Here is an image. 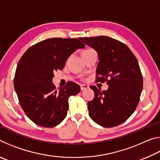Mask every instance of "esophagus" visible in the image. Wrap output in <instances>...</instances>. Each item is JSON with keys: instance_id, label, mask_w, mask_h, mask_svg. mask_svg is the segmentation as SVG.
<instances>
[{"instance_id": "34e87169", "label": "esophagus", "mask_w": 160, "mask_h": 160, "mask_svg": "<svg viewBox=\"0 0 160 160\" xmlns=\"http://www.w3.org/2000/svg\"><path fill=\"white\" fill-rule=\"evenodd\" d=\"M89 88V86L88 85H80V90H87V89Z\"/></svg>"}]
</instances>
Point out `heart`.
Listing matches in <instances>:
<instances>
[{
    "mask_svg": "<svg viewBox=\"0 0 160 160\" xmlns=\"http://www.w3.org/2000/svg\"><path fill=\"white\" fill-rule=\"evenodd\" d=\"M92 51V49H88V50H85V51H84L83 52H82V53H86V52H88V51Z\"/></svg>",
    "mask_w": 160,
    "mask_h": 160,
    "instance_id": "b5f03b06",
    "label": "heart"
}]
</instances>
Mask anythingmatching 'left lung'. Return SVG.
<instances>
[{"label":"left lung","instance_id":"left-lung-1","mask_svg":"<svg viewBox=\"0 0 160 160\" xmlns=\"http://www.w3.org/2000/svg\"><path fill=\"white\" fill-rule=\"evenodd\" d=\"M95 50L99 56L97 82L109 85L101 91L91 86L94 98L88 103L89 116L105 128L118 126L126 121L140 101L142 75L137 58L127 46L106 36L80 37Z\"/></svg>","mask_w":160,"mask_h":160}]
</instances>
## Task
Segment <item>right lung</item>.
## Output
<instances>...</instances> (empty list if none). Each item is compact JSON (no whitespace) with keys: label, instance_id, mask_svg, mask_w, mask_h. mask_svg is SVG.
Returning <instances> with one entry per match:
<instances>
[{"label":"right lung","instance_id":"1","mask_svg":"<svg viewBox=\"0 0 160 160\" xmlns=\"http://www.w3.org/2000/svg\"><path fill=\"white\" fill-rule=\"evenodd\" d=\"M85 44L78 39L51 38L32 46L18 62L14 88L22 109L34 123L53 128L66 118L70 96L80 92L73 82L56 90L53 72L62 70L68 58Z\"/></svg>","mask_w":160,"mask_h":160}]
</instances>
